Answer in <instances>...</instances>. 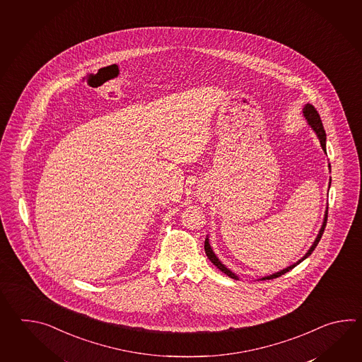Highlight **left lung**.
<instances>
[{
    "instance_id": "1",
    "label": "left lung",
    "mask_w": 362,
    "mask_h": 362,
    "mask_svg": "<svg viewBox=\"0 0 362 362\" xmlns=\"http://www.w3.org/2000/svg\"><path fill=\"white\" fill-rule=\"evenodd\" d=\"M303 115L305 117V120H307L308 125L315 131V134H317V139H320V144H321V147H322L323 151L326 153V133H325V129H323L322 122H321V117L318 115V112L315 111V108L312 106V105H309L307 103L304 107H303ZM329 170H331L330 163H329ZM329 187H330V184H329ZM326 221H327V207H326V211H325V216H323V223L321 225V229L318 231V234H317V237H315V242L312 243V246L309 247V250H308L305 255L301 257L300 260H298L296 262H293L291 264L290 267H287L285 269L279 270L277 273H273V274H270V276H265V277L259 278L257 281H264V279H273V278L281 277L282 274H285L287 272H290V270L293 269L296 265H299L303 260H305L309 255H312V252L315 251V247L318 245V242H320V239L322 237L323 230H325V228H326ZM204 251H206V255L208 256V259L211 260V262L217 267L218 269L221 270L223 273H225L226 276H229L230 278H234V279H239L238 276L235 274V273H233L226 265H223L221 260L216 256L215 252H214V250H212V247L209 245V237H206V240H204Z\"/></svg>"
}]
</instances>
